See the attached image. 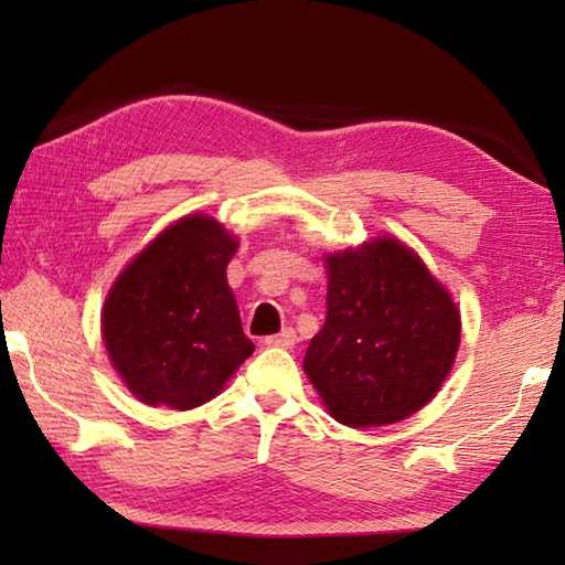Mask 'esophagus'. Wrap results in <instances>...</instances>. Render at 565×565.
<instances>
[{
  "mask_svg": "<svg viewBox=\"0 0 565 565\" xmlns=\"http://www.w3.org/2000/svg\"><path fill=\"white\" fill-rule=\"evenodd\" d=\"M296 342H298L296 330H291V328H286L279 334H271V338L264 340V344H267V347H284V350H291Z\"/></svg>",
  "mask_w": 565,
  "mask_h": 565,
  "instance_id": "1",
  "label": "esophagus"
}]
</instances>
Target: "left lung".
Wrapping results in <instances>:
<instances>
[{"label":"left lung","instance_id":"1","mask_svg":"<svg viewBox=\"0 0 565 565\" xmlns=\"http://www.w3.org/2000/svg\"><path fill=\"white\" fill-rule=\"evenodd\" d=\"M326 264L328 318L303 359L310 383L347 427L411 417L449 376L459 308L398 237L334 252Z\"/></svg>","mask_w":565,"mask_h":565}]
</instances>
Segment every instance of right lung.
Instances as JSON below:
<instances>
[{
    "label": "right lung",
    "mask_w": 565,
    "mask_h": 565,
    "mask_svg": "<svg viewBox=\"0 0 565 565\" xmlns=\"http://www.w3.org/2000/svg\"><path fill=\"white\" fill-rule=\"evenodd\" d=\"M237 237L203 213L172 223L114 281L102 338L128 391L191 411L215 398L255 352L225 267Z\"/></svg>",
    "instance_id": "1"
}]
</instances>
